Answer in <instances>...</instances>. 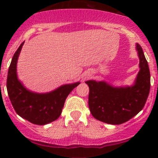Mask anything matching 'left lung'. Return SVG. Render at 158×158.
<instances>
[{
    "instance_id": "left-lung-1",
    "label": "left lung",
    "mask_w": 158,
    "mask_h": 158,
    "mask_svg": "<svg viewBox=\"0 0 158 158\" xmlns=\"http://www.w3.org/2000/svg\"><path fill=\"white\" fill-rule=\"evenodd\" d=\"M139 72L135 85L113 88L104 81H87L89 87L88 106L94 118L108 124H122L143 109L149 94L150 71L143 49L137 44Z\"/></svg>"
}]
</instances>
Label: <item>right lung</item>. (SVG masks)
I'll list each match as a JSON object with an SVG mask.
<instances>
[{
	"label": "right lung",
	"mask_w": 158,
	"mask_h": 158,
	"mask_svg": "<svg viewBox=\"0 0 158 158\" xmlns=\"http://www.w3.org/2000/svg\"><path fill=\"white\" fill-rule=\"evenodd\" d=\"M23 44L21 43L12 57L8 70L6 88L14 109L20 117L35 125H45L56 120L61 115L65 99L79 82L65 85L48 94L29 91L18 80L16 64Z\"/></svg>",
	"instance_id": "1"
}]
</instances>
